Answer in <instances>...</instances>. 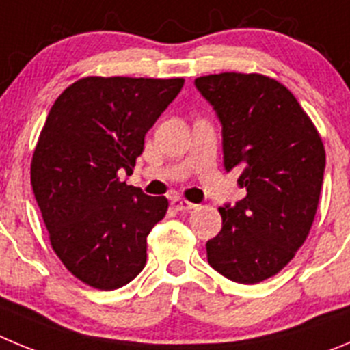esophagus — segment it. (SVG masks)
Returning a JSON list of instances; mask_svg holds the SVG:
<instances>
[{
  "label": "esophagus",
  "instance_id": "34e87169",
  "mask_svg": "<svg viewBox=\"0 0 350 350\" xmlns=\"http://www.w3.org/2000/svg\"><path fill=\"white\" fill-rule=\"evenodd\" d=\"M171 204L176 211H190L195 207V204L188 202V200H185V198H181V197H174L171 200Z\"/></svg>",
  "mask_w": 350,
  "mask_h": 350
}]
</instances>
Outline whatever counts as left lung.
<instances>
[{
  "mask_svg": "<svg viewBox=\"0 0 350 350\" xmlns=\"http://www.w3.org/2000/svg\"><path fill=\"white\" fill-rule=\"evenodd\" d=\"M195 87L213 106L225 171L241 167L245 197L219 207L223 226L206 242L216 272L241 284L275 275L304 244L323 187V141L284 85L263 75L200 77Z\"/></svg>",
  "mask_w": 350,
  "mask_h": 350,
  "instance_id": "left-lung-1",
  "label": "left lung"
}]
</instances>
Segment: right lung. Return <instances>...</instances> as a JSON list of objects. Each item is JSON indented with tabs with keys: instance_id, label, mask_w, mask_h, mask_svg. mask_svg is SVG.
<instances>
[{
	"instance_id": "1",
	"label": "right lung",
	"mask_w": 350,
	"mask_h": 350,
	"mask_svg": "<svg viewBox=\"0 0 350 350\" xmlns=\"http://www.w3.org/2000/svg\"><path fill=\"white\" fill-rule=\"evenodd\" d=\"M185 80L89 77L53 103L31 163V185L50 242L85 284L116 289L146 263V237L167 198L129 187L144 136Z\"/></svg>"
}]
</instances>
